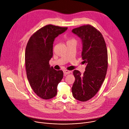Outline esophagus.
Listing matches in <instances>:
<instances>
[{"mask_svg": "<svg viewBox=\"0 0 129 129\" xmlns=\"http://www.w3.org/2000/svg\"><path fill=\"white\" fill-rule=\"evenodd\" d=\"M63 73H64V75L69 74H70V72H71L70 71L66 70H63Z\"/></svg>", "mask_w": 129, "mask_h": 129, "instance_id": "esophagus-1", "label": "esophagus"}]
</instances>
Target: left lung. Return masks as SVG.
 Masks as SVG:
<instances>
[{
	"instance_id": "1",
	"label": "left lung",
	"mask_w": 129,
	"mask_h": 129,
	"mask_svg": "<svg viewBox=\"0 0 129 129\" xmlns=\"http://www.w3.org/2000/svg\"><path fill=\"white\" fill-rule=\"evenodd\" d=\"M72 32L81 40L82 59L86 65L83 74L74 70L75 80L72 92L75 99L85 102L96 94L105 80L108 64L107 48L102 35L90 25L74 28Z\"/></svg>"
}]
</instances>
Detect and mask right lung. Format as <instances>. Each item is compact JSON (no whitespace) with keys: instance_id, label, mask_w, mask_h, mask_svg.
Wrapping results in <instances>:
<instances>
[{"instance_id":"add662e5","label":"right lung","mask_w":129,"mask_h":129,"mask_svg":"<svg viewBox=\"0 0 129 129\" xmlns=\"http://www.w3.org/2000/svg\"><path fill=\"white\" fill-rule=\"evenodd\" d=\"M67 29L46 25L31 36L26 47L25 66L28 81L35 93L45 100L56 95L57 86L63 78L62 71L51 67L49 61L53 55L55 39Z\"/></svg>"}]
</instances>
